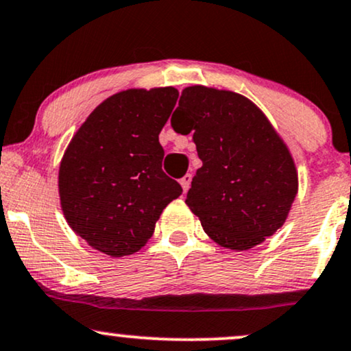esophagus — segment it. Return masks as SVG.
I'll use <instances>...</instances> for the list:
<instances>
[{"mask_svg":"<svg viewBox=\"0 0 351 351\" xmlns=\"http://www.w3.org/2000/svg\"><path fill=\"white\" fill-rule=\"evenodd\" d=\"M191 180H193V176L189 175V173H186V175L183 176V178L180 180V184H181V188H183V191L186 193L188 191V188H189V184H191Z\"/></svg>","mask_w":351,"mask_h":351,"instance_id":"34e87169","label":"esophagus"}]
</instances>
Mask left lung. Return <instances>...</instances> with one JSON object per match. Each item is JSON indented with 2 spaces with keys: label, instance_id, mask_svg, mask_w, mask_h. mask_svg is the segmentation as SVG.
<instances>
[{
  "label": "left lung",
  "instance_id": "1",
  "mask_svg": "<svg viewBox=\"0 0 351 351\" xmlns=\"http://www.w3.org/2000/svg\"><path fill=\"white\" fill-rule=\"evenodd\" d=\"M171 128L193 134L202 167L186 204L214 242L248 250L282 227L298 194V170L255 103L239 93L194 84L181 93Z\"/></svg>",
  "mask_w": 351,
  "mask_h": 351
}]
</instances>
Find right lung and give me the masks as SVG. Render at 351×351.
Masks as SVG:
<instances>
[{
	"instance_id": "obj_1",
	"label": "right lung",
	"mask_w": 351,
	"mask_h": 351,
	"mask_svg": "<svg viewBox=\"0 0 351 351\" xmlns=\"http://www.w3.org/2000/svg\"><path fill=\"white\" fill-rule=\"evenodd\" d=\"M178 99L173 86L132 88L104 99L66 147L58 194L66 222L95 250L132 255L183 193L162 170L158 134Z\"/></svg>"
}]
</instances>
